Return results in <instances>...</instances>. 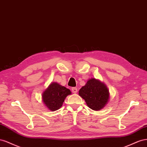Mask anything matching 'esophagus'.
<instances>
[{
  "instance_id": "esophagus-1",
  "label": "esophagus",
  "mask_w": 147,
  "mask_h": 147,
  "mask_svg": "<svg viewBox=\"0 0 147 147\" xmlns=\"http://www.w3.org/2000/svg\"><path fill=\"white\" fill-rule=\"evenodd\" d=\"M71 90H72V92L74 94H76L78 92V89H77L76 87H73L72 89H71Z\"/></svg>"
}]
</instances>
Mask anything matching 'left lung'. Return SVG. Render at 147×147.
Listing matches in <instances>:
<instances>
[{
    "mask_svg": "<svg viewBox=\"0 0 147 147\" xmlns=\"http://www.w3.org/2000/svg\"><path fill=\"white\" fill-rule=\"evenodd\" d=\"M79 95L84 99L87 105L95 111L102 110L110 100V92L107 85L95 78L87 81L79 90Z\"/></svg>",
    "mask_w": 147,
    "mask_h": 147,
    "instance_id": "left-lung-1",
    "label": "left lung"
}]
</instances>
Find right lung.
Masks as SVG:
<instances>
[{
    "label": "right lung",
    "instance_id": "add662e5",
    "mask_svg": "<svg viewBox=\"0 0 147 147\" xmlns=\"http://www.w3.org/2000/svg\"><path fill=\"white\" fill-rule=\"evenodd\" d=\"M71 94L69 89L60 85L59 84L52 82L42 94V102L49 110L55 111L60 109L65 98Z\"/></svg>",
    "mask_w": 147,
    "mask_h": 147
}]
</instances>
